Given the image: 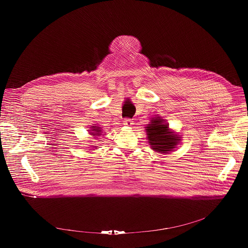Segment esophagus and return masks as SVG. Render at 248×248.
I'll return each mask as SVG.
<instances>
[{"label": "esophagus", "instance_id": "esophagus-1", "mask_svg": "<svg viewBox=\"0 0 248 248\" xmlns=\"http://www.w3.org/2000/svg\"><path fill=\"white\" fill-rule=\"evenodd\" d=\"M124 124L125 126H130L133 124V121L130 119H125V120H124Z\"/></svg>", "mask_w": 248, "mask_h": 248}]
</instances>
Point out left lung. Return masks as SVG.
<instances>
[{
	"label": "left lung",
	"mask_w": 248,
	"mask_h": 248,
	"mask_svg": "<svg viewBox=\"0 0 248 248\" xmlns=\"http://www.w3.org/2000/svg\"><path fill=\"white\" fill-rule=\"evenodd\" d=\"M164 122L160 117H155L145 127L148 143L154 151L159 153L172 151L181 140V136L170 130L169 124Z\"/></svg>",
	"instance_id": "obj_1"
}]
</instances>
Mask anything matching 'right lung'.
<instances>
[{
  "label": "right lung",
  "instance_id": "1",
  "mask_svg": "<svg viewBox=\"0 0 248 248\" xmlns=\"http://www.w3.org/2000/svg\"><path fill=\"white\" fill-rule=\"evenodd\" d=\"M90 132V134L91 135H93L94 137H96V136H100V135H102L101 133H102V129L100 128V126H95V125H92L91 127H90V130H89ZM93 147H96V146H93Z\"/></svg>",
  "mask_w": 248,
  "mask_h": 248
}]
</instances>
